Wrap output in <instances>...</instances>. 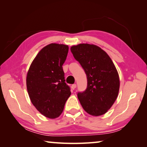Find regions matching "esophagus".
Instances as JSON below:
<instances>
[{
	"label": "esophagus",
	"mask_w": 147,
	"mask_h": 147,
	"mask_svg": "<svg viewBox=\"0 0 147 147\" xmlns=\"http://www.w3.org/2000/svg\"><path fill=\"white\" fill-rule=\"evenodd\" d=\"M76 88V84H73V85H72V88L73 89H74Z\"/></svg>",
	"instance_id": "34e87169"
}]
</instances>
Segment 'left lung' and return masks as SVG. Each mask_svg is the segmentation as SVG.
Returning <instances> with one entry per match:
<instances>
[{
	"label": "left lung",
	"mask_w": 147,
	"mask_h": 147,
	"mask_svg": "<svg viewBox=\"0 0 147 147\" xmlns=\"http://www.w3.org/2000/svg\"><path fill=\"white\" fill-rule=\"evenodd\" d=\"M71 51L88 79L86 91L78 93L80 102L89 115H103L111 108L119 94L120 80L115 65L105 51L93 44L72 46Z\"/></svg>",
	"instance_id": "left-lung-1"
}]
</instances>
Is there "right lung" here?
<instances>
[{"mask_svg":"<svg viewBox=\"0 0 147 147\" xmlns=\"http://www.w3.org/2000/svg\"><path fill=\"white\" fill-rule=\"evenodd\" d=\"M68 51L66 45H48L37 54L27 73L29 97L35 108L47 118L58 117L71 94L62 68Z\"/></svg>","mask_w":147,"mask_h":147,"instance_id":"right-lung-1","label":"right lung"}]
</instances>
